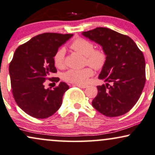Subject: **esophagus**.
I'll list each match as a JSON object with an SVG mask.
<instances>
[{"label": "esophagus", "mask_w": 155, "mask_h": 155, "mask_svg": "<svg viewBox=\"0 0 155 155\" xmlns=\"http://www.w3.org/2000/svg\"><path fill=\"white\" fill-rule=\"evenodd\" d=\"M75 86H77V87H79L80 88H82V89H85L87 87V85H84V84H75Z\"/></svg>", "instance_id": "esophagus-1"}]
</instances>
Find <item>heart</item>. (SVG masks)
Segmentation results:
<instances>
[{
  "mask_svg": "<svg viewBox=\"0 0 155 155\" xmlns=\"http://www.w3.org/2000/svg\"><path fill=\"white\" fill-rule=\"evenodd\" d=\"M73 50L85 56L86 63L92 66L95 69H100L106 62V54L103 50L94 49V45L90 41L84 38H77L71 43ZM66 50L60 48L53 55V63L58 68H63L65 66ZM94 74L92 67H86L81 69H69L63 73V80L71 83L83 84L87 82L89 78Z\"/></svg>",
  "mask_w": 155,
  "mask_h": 155,
  "instance_id": "obj_1",
  "label": "heart"
}]
</instances>
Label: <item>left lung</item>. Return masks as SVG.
<instances>
[{
	"label": "left lung",
	"mask_w": 155,
	"mask_h": 155,
	"mask_svg": "<svg viewBox=\"0 0 155 155\" xmlns=\"http://www.w3.org/2000/svg\"><path fill=\"white\" fill-rule=\"evenodd\" d=\"M84 36L102 46L106 62L99 79L92 106L105 116H120L128 112L140 97L146 81L145 60L131 38L105 27L83 31Z\"/></svg>",
	"instance_id": "8db88e82"
}]
</instances>
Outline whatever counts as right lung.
Returning a JSON list of instances; mask_svg holds the SVG:
<instances>
[{
	"instance_id": "add662e5",
	"label": "right lung",
	"mask_w": 155,
	"mask_h": 155,
	"mask_svg": "<svg viewBox=\"0 0 155 155\" xmlns=\"http://www.w3.org/2000/svg\"><path fill=\"white\" fill-rule=\"evenodd\" d=\"M72 34L43 33L18 46L9 65L12 93L22 110L36 118L51 116L62 105L63 96L69 87L61 82L53 89L45 88L46 80L58 82L50 77L57 72L53 55Z\"/></svg>"
}]
</instances>
